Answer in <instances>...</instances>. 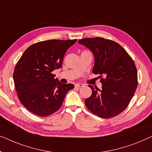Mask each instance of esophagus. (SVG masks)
<instances>
[{"instance_id":"1","label":"esophagus","mask_w":152,"mask_h":152,"mask_svg":"<svg viewBox=\"0 0 152 152\" xmlns=\"http://www.w3.org/2000/svg\"><path fill=\"white\" fill-rule=\"evenodd\" d=\"M83 86H84V85L80 84V83H78V84H76L75 85V87H83Z\"/></svg>"}]
</instances>
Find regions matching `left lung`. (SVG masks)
<instances>
[{
  "mask_svg": "<svg viewBox=\"0 0 152 152\" xmlns=\"http://www.w3.org/2000/svg\"><path fill=\"white\" fill-rule=\"evenodd\" d=\"M93 52V73L99 74L102 89L89 85L92 94L85 99L87 109L102 118L123 112L129 105L138 86V74L132 57L118 43L101 37L78 40Z\"/></svg>",
  "mask_w": 152,
  "mask_h": 152,
  "instance_id": "1",
  "label": "left lung"
}]
</instances>
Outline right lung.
Returning a JSON list of instances; mask_svg holds the SVG:
<instances>
[{
    "label": "right lung",
    "instance_id": "1",
    "mask_svg": "<svg viewBox=\"0 0 152 152\" xmlns=\"http://www.w3.org/2000/svg\"><path fill=\"white\" fill-rule=\"evenodd\" d=\"M74 40H48L29 46L16 63L14 85L19 100L25 108L41 117L50 116L61 108L73 84H63L52 74L62 67L67 50Z\"/></svg>",
    "mask_w": 152,
    "mask_h": 152
}]
</instances>
